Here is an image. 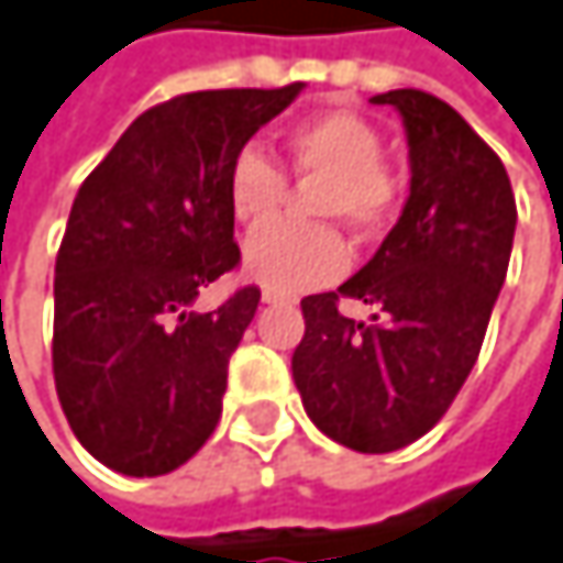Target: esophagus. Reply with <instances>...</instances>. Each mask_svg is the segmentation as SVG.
I'll use <instances>...</instances> for the list:
<instances>
[{
  "label": "esophagus",
  "instance_id": "1",
  "mask_svg": "<svg viewBox=\"0 0 563 563\" xmlns=\"http://www.w3.org/2000/svg\"><path fill=\"white\" fill-rule=\"evenodd\" d=\"M261 302L277 306V302H286V296H283V292H274V289H264V292H261Z\"/></svg>",
  "mask_w": 563,
  "mask_h": 563
}]
</instances>
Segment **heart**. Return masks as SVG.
Wrapping results in <instances>:
<instances>
[{
	"label": "heart",
	"instance_id": "heart-1",
	"mask_svg": "<svg viewBox=\"0 0 563 563\" xmlns=\"http://www.w3.org/2000/svg\"><path fill=\"white\" fill-rule=\"evenodd\" d=\"M289 166L306 178H325L316 211L342 218L355 231L378 228L394 205V185L382 169L385 143L378 130L355 113H319L286 136ZM286 178L257 150L244 146L228 169V208L238 224L257 228L283 205ZM349 244L335 228L271 224L247 238L244 274L274 292H302L332 283L349 267Z\"/></svg>",
	"mask_w": 563,
	"mask_h": 563
}]
</instances>
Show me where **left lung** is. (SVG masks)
<instances>
[{"label":"left lung","instance_id":"obj_1","mask_svg":"<svg viewBox=\"0 0 563 563\" xmlns=\"http://www.w3.org/2000/svg\"><path fill=\"white\" fill-rule=\"evenodd\" d=\"M400 113L410 195L375 257L302 299L306 332L292 382L309 420L358 453L420 440L470 378L506 283L515 195L503 159L440 97H372ZM376 306L372 323L338 312V296Z\"/></svg>","mask_w":563,"mask_h":563}]
</instances>
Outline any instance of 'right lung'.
<instances>
[{
  "label": "right lung",
  "instance_id": "obj_1",
  "mask_svg": "<svg viewBox=\"0 0 563 563\" xmlns=\"http://www.w3.org/2000/svg\"><path fill=\"white\" fill-rule=\"evenodd\" d=\"M299 90L172 97L130 123L74 198L55 264V388L80 446L113 473L166 476L221 420L261 289L211 312L191 302L241 261L231 159Z\"/></svg>",
  "mask_w": 563,
  "mask_h": 563
}]
</instances>
